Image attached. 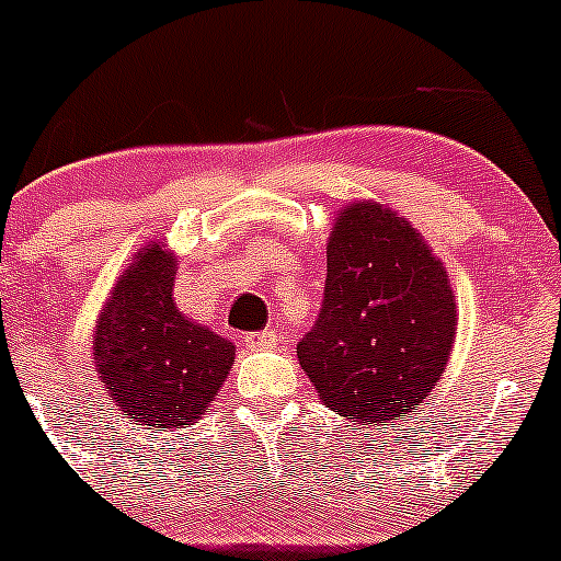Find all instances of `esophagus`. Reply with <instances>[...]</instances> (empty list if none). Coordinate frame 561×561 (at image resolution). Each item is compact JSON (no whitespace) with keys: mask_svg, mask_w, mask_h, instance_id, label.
Segmentation results:
<instances>
[{"mask_svg":"<svg viewBox=\"0 0 561 561\" xmlns=\"http://www.w3.org/2000/svg\"><path fill=\"white\" fill-rule=\"evenodd\" d=\"M245 345L251 351H275L280 345V334L273 332V329H264V332L248 334Z\"/></svg>","mask_w":561,"mask_h":561,"instance_id":"esophagus-1","label":"esophagus"}]
</instances>
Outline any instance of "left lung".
I'll return each instance as SVG.
<instances>
[{
    "label": "left lung",
    "mask_w": 561,
    "mask_h": 561,
    "mask_svg": "<svg viewBox=\"0 0 561 561\" xmlns=\"http://www.w3.org/2000/svg\"><path fill=\"white\" fill-rule=\"evenodd\" d=\"M454 337L451 283L419 232L375 202L340 210L319 319L297 345L323 405L356 424H394L435 389Z\"/></svg>",
    "instance_id": "1"
}]
</instances>
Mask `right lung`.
Segmentation results:
<instances>
[{"mask_svg":"<svg viewBox=\"0 0 561 561\" xmlns=\"http://www.w3.org/2000/svg\"><path fill=\"white\" fill-rule=\"evenodd\" d=\"M175 259L142 248L96 321L100 380L126 419L183 430L210 410L232 369L234 345L175 308Z\"/></svg>","mask_w":561,"mask_h":561,"instance_id":"1","label":"right lung"}]
</instances>
